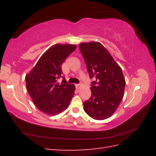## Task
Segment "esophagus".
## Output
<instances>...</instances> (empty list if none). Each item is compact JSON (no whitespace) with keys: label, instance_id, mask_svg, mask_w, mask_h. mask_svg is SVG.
Wrapping results in <instances>:
<instances>
[{"label":"esophagus","instance_id":"esophagus-1","mask_svg":"<svg viewBox=\"0 0 156 156\" xmlns=\"http://www.w3.org/2000/svg\"><path fill=\"white\" fill-rule=\"evenodd\" d=\"M80 86H81V84H75V87H76L77 89H79Z\"/></svg>","mask_w":156,"mask_h":156}]
</instances>
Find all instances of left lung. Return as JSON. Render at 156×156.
Masks as SVG:
<instances>
[{
    "label": "left lung",
    "instance_id": "8db88e82",
    "mask_svg": "<svg viewBox=\"0 0 156 156\" xmlns=\"http://www.w3.org/2000/svg\"><path fill=\"white\" fill-rule=\"evenodd\" d=\"M79 49L90 78L96 79L90 85V98L83 103L84 110L94 119H107L117 109L124 96L126 81L122 70L100 43H83Z\"/></svg>",
    "mask_w": 156,
    "mask_h": 156
}]
</instances>
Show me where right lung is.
Returning a JSON list of instances; mask_svg holds the SVG:
<instances>
[{"label": "right lung", "instance_id": "right-lung-1", "mask_svg": "<svg viewBox=\"0 0 156 156\" xmlns=\"http://www.w3.org/2000/svg\"><path fill=\"white\" fill-rule=\"evenodd\" d=\"M76 48L69 44L52 46L25 77L27 90L33 102L46 115H55L64 111L74 96L75 85L66 81L61 65ZM60 78H63L61 83L58 82Z\"/></svg>", "mask_w": 156, "mask_h": 156}]
</instances>
